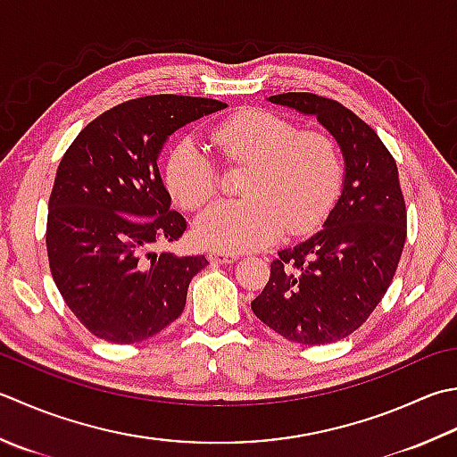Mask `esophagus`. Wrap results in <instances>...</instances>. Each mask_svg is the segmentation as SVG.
Masks as SVG:
<instances>
[{
    "instance_id": "1",
    "label": "esophagus",
    "mask_w": 457,
    "mask_h": 457,
    "mask_svg": "<svg viewBox=\"0 0 457 457\" xmlns=\"http://www.w3.org/2000/svg\"><path fill=\"white\" fill-rule=\"evenodd\" d=\"M237 253H228V252H216V249H210L208 259L212 263H234L237 262Z\"/></svg>"
}]
</instances>
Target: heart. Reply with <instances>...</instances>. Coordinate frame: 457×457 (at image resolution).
<instances>
[{
  "instance_id": "obj_1",
  "label": "heart",
  "mask_w": 457,
  "mask_h": 457,
  "mask_svg": "<svg viewBox=\"0 0 457 457\" xmlns=\"http://www.w3.org/2000/svg\"><path fill=\"white\" fill-rule=\"evenodd\" d=\"M226 160L249 164L241 180L245 198L216 202L195 221V237L216 252H247L281 236H305L333 205L341 186V154L325 132H299L283 116L247 109L212 130ZM164 182L186 210L208 202L218 187L216 168L192 138L170 148Z\"/></svg>"
}]
</instances>
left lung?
<instances>
[{
	"mask_svg": "<svg viewBox=\"0 0 457 457\" xmlns=\"http://www.w3.org/2000/svg\"><path fill=\"white\" fill-rule=\"evenodd\" d=\"M267 101L315 116L341 148L345 176L323 229L281 249L252 309L293 343L341 341L377 309L404 249L406 205L398 168L378 134L341 103L312 93Z\"/></svg>",
	"mask_w": 457,
	"mask_h": 457,
	"instance_id": "left-lung-1",
	"label": "left lung"
}]
</instances>
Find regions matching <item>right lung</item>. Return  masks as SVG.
<instances>
[{
	"mask_svg": "<svg viewBox=\"0 0 457 457\" xmlns=\"http://www.w3.org/2000/svg\"><path fill=\"white\" fill-rule=\"evenodd\" d=\"M226 106L200 96L134 98L96 116L62 156L49 198V267L95 337L140 343L182 315L208 259L152 252L186 229L170 208L158 156L176 130Z\"/></svg>",
	"mask_w": 457,
	"mask_h": 457,
	"instance_id": "1",
	"label": "right lung"
}]
</instances>
